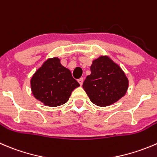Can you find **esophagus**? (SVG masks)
<instances>
[{
	"instance_id": "34e87169",
	"label": "esophagus",
	"mask_w": 157,
	"mask_h": 157,
	"mask_svg": "<svg viewBox=\"0 0 157 157\" xmlns=\"http://www.w3.org/2000/svg\"><path fill=\"white\" fill-rule=\"evenodd\" d=\"M78 82H79V83H80V86H82V84H83V78H80V79H79Z\"/></svg>"
}]
</instances>
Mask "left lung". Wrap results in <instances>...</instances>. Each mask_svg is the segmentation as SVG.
<instances>
[{
	"label": "left lung",
	"instance_id": "8db88e82",
	"mask_svg": "<svg viewBox=\"0 0 157 157\" xmlns=\"http://www.w3.org/2000/svg\"><path fill=\"white\" fill-rule=\"evenodd\" d=\"M91 74L83 88L93 103L107 106L122 98L127 93L129 81L125 73L107 56H100L93 61Z\"/></svg>",
	"mask_w": 157,
	"mask_h": 157
}]
</instances>
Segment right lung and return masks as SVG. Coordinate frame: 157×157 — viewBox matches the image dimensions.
Wrapping results in <instances>:
<instances>
[{"label": "right lung", "instance_id": "add662e5", "mask_svg": "<svg viewBox=\"0 0 157 157\" xmlns=\"http://www.w3.org/2000/svg\"><path fill=\"white\" fill-rule=\"evenodd\" d=\"M79 86L70 70L62 66L58 57L48 59L30 80L33 95L48 106L64 104L72 91Z\"/></svg>", "mask_w": 157, "mask_h": 157}]
</instances>
